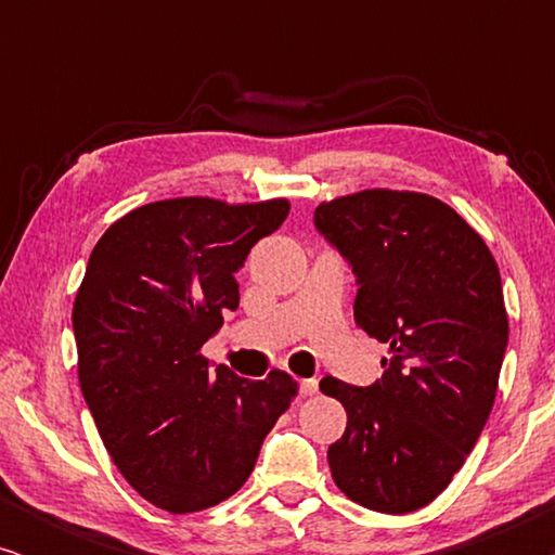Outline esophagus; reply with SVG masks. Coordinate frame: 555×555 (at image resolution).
<instances>
[{
    "instance_id": "obj_1",
    "label": "esophagus",
    "mask_w": 555,
    "mask_h": 555,
    "mask_svg": "<svg viewBox=\"0 0 555 555\" xmlns=\"http://www.w3.org/2000/svg\"><path fill=\"white\" fill-rule=\"evenodd\" d=\"M300 393H302V397H315V393H318V382H315V378H302V382H300Z\"/></svg>"
}]
</instances>
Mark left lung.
<instances>
[{
    "label": "left lung",
    "mask_w": 555,
    "mask_h": 555,
    "mask_svg": "<svg viewBox=\"0 0 555 555\" xmlns=\"http://www.w3.org/2000/svg\"><path fill=\"white\" fill-rule=\"evenodd\" d=\"M313 219L356 275V325L389 346L371 386L321 382L348 414L331 475L369 511H420L465 465L495 401L507 348L498 262L429 194L366 189L323 202Z\"/></svg>",
    "instance_id": "1"
}]
</instances>
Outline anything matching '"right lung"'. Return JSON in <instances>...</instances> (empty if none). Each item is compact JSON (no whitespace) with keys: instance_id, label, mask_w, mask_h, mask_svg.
Masks as SVG:
<instances>
[{"instance_id":"obj_1","label":"right lung","mask_w":555,"mask_h":555,"mask_svg":"<svg viewBox=\"0 0 555 555\" xmlns=\"http://www.w3.org/2000/svg\"><path fill=\"white\" fill-rule=\"evenodd\" d=\"M291 204L164 199L113 222L73 306L78 378L126 482L151 505L196 513L247 482L298 384L211 371L202 346L237 310L234 280Z\"/></svg>"}]
</instances>
